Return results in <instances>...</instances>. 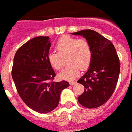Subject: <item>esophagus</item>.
Masks as SVG:
<instances>
[{
    "label": "esophagus",
    "instance_id": "esophagus-1",
    "mask_svg": "<svg viewBox=\"0 0 132 132\" xmlns=\"http://www.w3.org/2000/svg\"><path fill=\"white\" fill-rule=\"evenodd\" d=\"M76 83V82H75V81H70V82H69V84H70V86H73V85H75Z\"/></svg>",
    "mask_w": 132,
    "mask_h": 132
}]
</instances>
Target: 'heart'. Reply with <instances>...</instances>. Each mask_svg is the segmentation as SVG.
<instances>
[{"label": "heart", "mask_w": 132, "mask_h": 132, "mask_svg": "<svg viewBox=\"0 0 132 132\" xmlns=\"http://www.w3.org/2000/svg\"><path fill=\"white\" fill-rule=\"evenodd\" d=\"M58 52H50L47 58L50 66L58 70L62 67V57L67 56V62L69 64L58 74L60 79L71 81L76 78L80 69L86 70L90 66L93 56L92 47L85 39H77L69 36H63L55 44Z\"/></svg>", "instance_id": "1"}]
</instances>
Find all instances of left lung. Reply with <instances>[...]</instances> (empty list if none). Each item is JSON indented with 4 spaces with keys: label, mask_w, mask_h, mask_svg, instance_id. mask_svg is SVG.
I'll return each mask as SVG.
<instances>
[{
    "label": "left lung",
    "mask_w": 132,
    "mask_h": 132,
    "mask_svg": "<svg viewBox=\"0 0 132 132\" xmlns=\"http://www.w3.org/2000/svg\"><path fill=\"white\" fill-rule=\"evenodd\" d=\"M72 34L83 36L93 51L89 69L77 81L85 87L77 100L86 108H96L105 104L114 92L120 72L119 57L111 40L95 31L82 30Z\"/></svg>",
    "instance_id": "8db88e82"
}]
</instances>
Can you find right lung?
<instances>
[{
  "instance_id": "1",
  "label": "right lung",
  "mask_w": 132,
  "mask_h": 132,
  "mask_svg": "<svg viewBox=\"0 0 132 132\" xmlns=\"http://www.w3.org/2000/svg\"><path fill=\"white\" fill-rule=\"evenodd\" d=\"M50 37L30 39L16 51L12 77L23 101L39 113H47L58 106L62 91L69 86L67 81L53 82L56 76L47 61L51 47Z\"/></svg>"
}]
</instances>
